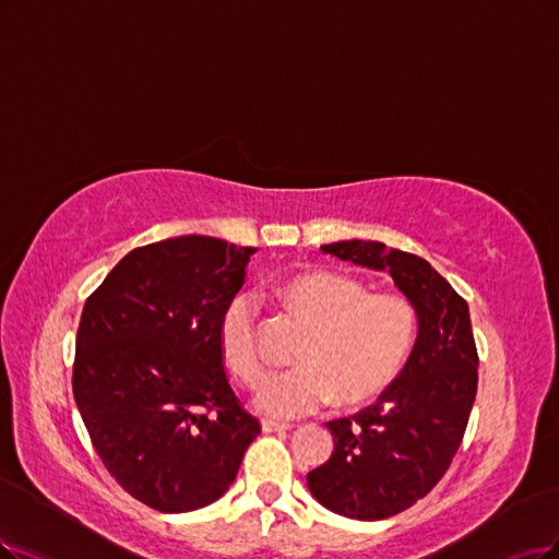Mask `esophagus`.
Masks as SVG:
<instances>
[{
    "label": "esophagus",
    "mask_w": 559,
    "mask_h": 559,
    "mask_svg": "<svg viewBox=\"0 0 559 559\" xmlns=\"http://www.w3.org/2000/svg\"><path fill=\"white\" fill-rule=\"evenodd\" d=\"M293 426L290 424H278V421H272V419H262V430L264 432H281V430H290Z\"/></svg>",
    "instance_id": "obj_1"
}]
</instances>
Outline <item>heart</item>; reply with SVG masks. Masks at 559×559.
I'll return each instance as SVG.
<instances>
[{
  "label": "heart",
  "instance_id": "1",
  "mask_svg": "<svg viewBox=\"0 0 559 559\" xmlns=\"http://www.w3.org/2000/svg\"><path fill=\"white\" fill-rule=\"evenodd\" d=\"M278 299L308 324L290 370L266 373L253 403L276 419H293L338 399L357 405L396 378L412 338L415 308L401 295L368 293L347 274L311 272L285 281ZM218 347L233 373L253 384L264 370L258 306L239 295L218 320Z\"/></svg>",
  "mask_w": 559,
  "mask_h": 559
}]
</instances>
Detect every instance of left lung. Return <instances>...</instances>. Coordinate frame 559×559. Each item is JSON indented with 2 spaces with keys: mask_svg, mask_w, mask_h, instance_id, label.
Returning <instances> with one entry per match:
<instances>
[{
  "mask_svg": "<svg viewBox=\"0 0 559 559\" xmlns=\"http://www.w3.org/2000/svg\"><path fill=\"white\" fill-rule=\"evenodd\" d=\"M322 253L386 272L417 313V338L376 405L329 421L334 453L308 472L313 498L345 519L382 521L421 500L456 456L477 396L467 301L424 258L380 241H334Z\"/></svg>",
  "mask_w": 559,
  "mask_h": 559,
  "instance_id": "obj_1",
  "label": "left lung"
}]
</instances>
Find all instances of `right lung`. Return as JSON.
<instances>
[{
    "label": "right lung",
    "mask_w": 559,
    "mask_h": 559,
    "mask_svg": "<svg viewBox=\"0 0 559 559\" xmlns=\"http://www.w3.org/2000/svg\"><path fill=\"white\" fill-rule=\"evenodd\" d=\"M255 251L204 235L133 248L82 308L80 417L119 486L156 511L216 502L260 436L218 347V320Z\"/></svg>",
    "instance_id": "obj_1"
}]
</instances>
